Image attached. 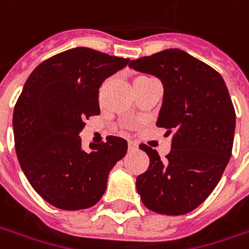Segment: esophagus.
I'll return each instance as SVG.
<instances>
[{"mask_svg":"<svg viewBox=\"0 0 249 249\" xmlns=\"http://www.w3.org/2000/svg\"><path fill=\"white\" fill-rule=\"evenodd\" d=\"M136 149H137V144H136V142H131V141H130V142H129V151H130V152H133V151H136Z\"/></svg>","mask_w":249,"mask_h":249,"instance_id":"34e87169","label":"esophagus"}]
</instances>
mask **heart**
Instances as JSON below:
<instances>
[{"instance_id":"b5f03b06","label":"heart","mask_w":249,"mask_h":249,"mask_svg":"<svg viewBox=\"0 0 249 249\" xmlns=\"http://www.w3.org/2000/svg\"><path fill=\"white\" fill-rule=\"evenodd\" d=\"M145 79H149V77H147V76H137V77L134 79V84H139L140 82H144Z\"/></svg>"}]
</instances>
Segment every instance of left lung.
Returning <instances> with one entry per match:
<instances>
[{"label":"left lung","mask_w":249,"mask_h":249,"mask_svg":"<svg viewBox=\"0 0 249 249\" xmlns=\"http://www.w3.org/2000/svg\"><path fill=\"white\" fill-rule=\"evenodd\" d=\"M129 66L160 79L163 104L157 126L172 134L165 160L155 149L140 145L149 157L147 172L136 181L141 201L162 215L188 213L215 190L231 157L235 110L225 80L178 48L134 59Z\"/></svg>","instance_id":"8db88e82"}]
</instances>
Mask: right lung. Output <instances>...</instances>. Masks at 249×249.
Masks as SVG:
<instances>
[{"mask_svg":"<svg viewBox=\"0 0 249 249\" xmlns=\"http://www.w3.org/2000/svg\"><path fill=\"white\" fill-rule=\"evenodd\" d=\"M129 62L77 47L40 63L24 83L14 109L15 149L29 183L55 208L95 205L112 167L126 155V140L108 136L84 151L79 133L84 120L100 115L102 82Z\"/></svg>","mask_w":249,"mask_h":249,"instance_id":"1","label":"right lung"}]
</instances>
